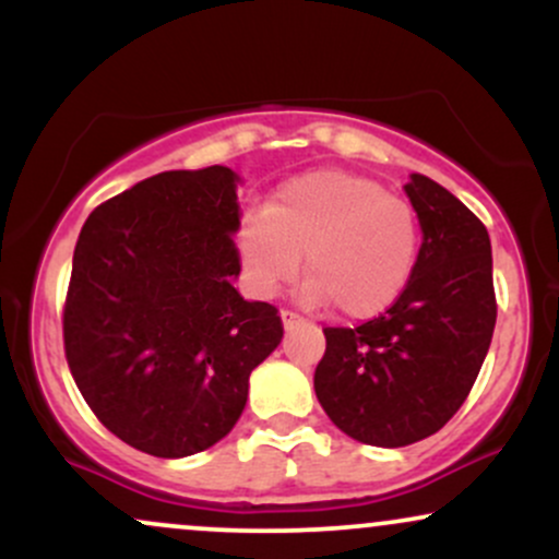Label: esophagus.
Returning a JSON list of instances; mask_svg holds the SVG:
<instances>
[{
  "label": "esophagus",
  "instance_id": "esophagus-1",
  "mask_svg": "<svg viewBox=\"0 0 559 559\" xmlns=\"http://www.w3.org/2000/svg\"><path fill=\"white\" fill-rule=\"evenodd\" d=\"M281 320H284V329L286 331H292L294 325L301 323V318L297 316V312H292V310H281Z\"/></svg>",
  "mask_w": 559,
  "mask_h": 559
}]
</instances>
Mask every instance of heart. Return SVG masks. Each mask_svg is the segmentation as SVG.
Returning a JSON list of instances; mask_svg holds the SVG:
<instances>
[{
  "label": "heart",
  "instance_id": "obj_1",
  "mask_svg": "<svg viewBox=\"0 0 559 559\" xmlns=\"http://www.w3.org/2000/svg\"><path fill=\"white\" fill-rule=\"evenodd\" d=\"M420 249L413 204L376 178L316 170L281 183L265 210L239 226V254L249 284L273 294L305 271L301 299L336 307L338 316H381L402 297Z\"/></svg>",
  "mask_w": 559,
  "mask_h": 559
}]
</instances>
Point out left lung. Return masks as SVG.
Returning <instances> with one entry per match:
<instances>
[{
    "label": "left lung",
    "instance_id": "left-lung-1",
    "mask_svg": "<svg viewBox=\"0 0 559 559\" xmlns=\"http://www.w3.org/2000/svg\"><path fill=\"white\" fill-rule=\"evenodd\" d=\"M423 228L407 288L355 329H323L316 394L346 436L407 447L463 407L497 323L489 230L444 186L415 173L404 186Z\"/></svg>",
    "mask_w": 559,
    "mask_h": 559
}]
</instances>
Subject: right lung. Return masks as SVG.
<instances>
[{"mask_svg": "<svg viewBox=\"0 0 559 559\" xmlns=\"http://www.w3.org/2000/svg\"><path fill=\"white\" fill-rule=\"evenodd\" d=\"M239 223L223 165L157 173L83 223L62 310L68 368L102 426L139 452L186 457L221 441L281 344L278 307L234 288Z\"/></svg>", "mask_w": 559, "mask_h": 559, "instance_id": "add662e5", "label": "right lung"}]
</instances>
